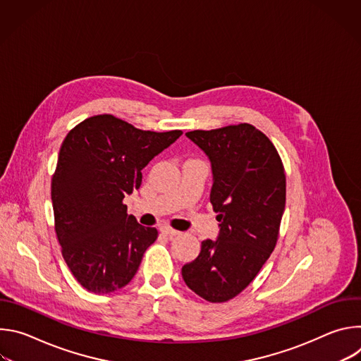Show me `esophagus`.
Here are the masks:
<instances>
[{"label":"esophagus","instance_id":"obj_1","mask_svg":"<svg viewBox=\"0 0 361 361\" xmlns=\"http://www.w3.org/2000/svg\"><path fill=\"white\" fill-rule=\"evenodd\" d=\"M160 231H161L163 234L169 235V237H174V235H177V234H178V231H177V230H174V228H171V227H169V226H163V227L160 228Z\"/></svg>","mask_w":361,"mask_h":361}]
</instances>
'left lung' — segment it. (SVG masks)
Here are the masks:
<instances>
[{"label": "left lung", "instance_id": "left-lung-1", "mask_svg": "<svg viewBox=\"0 0 361 361\" xmlns=\"http://www.w3.org/2000/svg\"><path fill=\"white\" fill-rule=\"evenodd\" d=\"M185 135L212 161L210 201L221 224L219 238L204 240L181 274L201 298L226 302L255 279L277 244L286 207L284 166L270 138L247 123Z\"/></svg>", "mask_w": 361, "mask_h": 361}]
</instances>
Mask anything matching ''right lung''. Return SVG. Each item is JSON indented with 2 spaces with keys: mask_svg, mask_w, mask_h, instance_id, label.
I'll return each instance as SVG.
<instances>
[{
  "mask_svg": "<svg viewBox=\"0 0 361 361\" xmlns=\"http://www.w3.org/2000/svg\"><path fill=\"white\" fill-rule=\"evenodd\" d=\"M181 130L145 131L111 114L92 116L64 138L51 178L54 230L64 260L88 291L110 294L135 276L156 227H142L123 202L141 170Z\"/></svg>",
  "mask_w": 361,
  "mask_h": 361,
  "instance_id": "obj_1",
  "label": "right lung"
}]
</instances>
